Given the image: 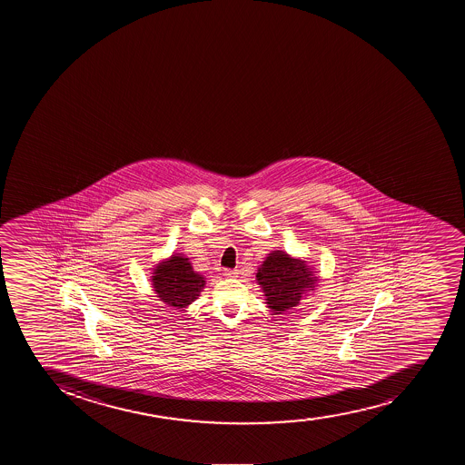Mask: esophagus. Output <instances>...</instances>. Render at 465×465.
I'll return each mask as SVG.
<instances>
[{
	"instance_id": "esophagus-1",
	"label": "esophagus",
	"mask_w": 465,
	"mask_h": 465,
	"mask_svg": "<svg viewBox=\"0 0 465 465\" xmlns=\"http://www.w3.org/2000/svg\"><path fill=\"white\" fill-rule=\"evenodd\" d=\"M236 274H238V272H236V270H224L225 277H235Z\"/></svg>"
}]
</instances>
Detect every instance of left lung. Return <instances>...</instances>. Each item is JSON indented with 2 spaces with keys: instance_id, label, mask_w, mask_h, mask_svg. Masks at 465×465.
I'll list each match as a JSON object with an SVG mask.
<instances>
[{
  "instance_id": "8db88e82",
  "label": "left lung",
  "mask_w": 465,
  "mask_h": 465,
  "mask_svg": "<svg viewBox=\"0 0 465 465\" xmlns=\"http://www.w3.org/2000/svg\"><path fill=\"white\" fill-rule=\"evenodd\" d=\"M312 270L306 261L292 258L283 250H274L268 254L258 268L256 282L272 313L292 311L317 288L318 277Z\"/></svg>"
}]
</instances>
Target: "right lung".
I'll return each instance as SVG.
<instances>
[{"mask_svg":"<svg viewBox=\"0 0 465 465\" xmlns=\"http://www.w3.org/2000/svg\"><path fill=\"white\" fill-rule=\"evenodd\" d=\"M153 291L161 302L183 309L200 297L206 281L202 274L193 272V263L184 254H171L170 259L162 261L153 268Z\"/></svg>","mask_w":465,"mask_h":465,"instance_id":"1","label":"right lung"}]
</instances>
